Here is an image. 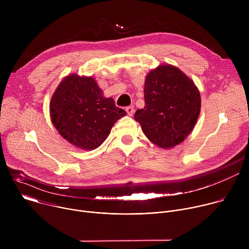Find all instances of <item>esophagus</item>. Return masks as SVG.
<instances>
[{
    "label": "esophagus",
    "instance_id": "34e87169",
    "mask_svg": "<svg viewBox=\"0 0 249 249\" xmlns=\"http://www.w3.org/2000/svg\"><path fill=\"white\" fill-rule=\"evenodd\" d=\"M126 111H127V113H128L129 116H132L133 113H134V106H133V105L128 106V107H126Z\"/></svg>",
    "mask_w": 249,
    "mask_h": 249
}]
</instances>
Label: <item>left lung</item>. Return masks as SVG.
Segmentation results:
<instances>
[{
    "label": "left lung",
    "mask_w": 249,
    "mask_h": 249,
    "mask_svg": "<svg viewBox=\"0 0 249 249\" xmlns=\"http://www.w3.org/2000/svg\"><path fill=\"white\" fill-rule=\"evenodd\" d=\"M144 94V108L134 117L147 138L164 149L180 144L200 113L201 97L195 84L178 68L162 65L148 74Z\"/></svg>",
    "instance_id": "1"
}]
</instances>
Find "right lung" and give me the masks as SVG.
Segmentation results:
<instances>
[{
    "label": "right lung",
    "mask_w": 249,
    "mask_h": 249,
    "mask_svg": "<svg viewBox=\"0 0 249 249\" xmlns=\"http://www.w3.org/2000/svg\"><path fill=\"white\" fill-rule=\"evenodd\" d=\"M126 115L114 99L106 98L92 78L71 75L55 90L50 102L51 120L70 143L84 150L99 147L113 124Z\"/></svg>",
    "instance_id": "obj_1"
}]
</instances>
